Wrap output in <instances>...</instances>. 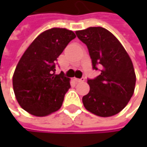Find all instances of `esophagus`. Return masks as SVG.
<instances>
[{
  "label": "esophagus",
  "instance_id": "esophagus-1",
  "mask_svg": "<svg viewBox=\"0 0 147 147\" xmlns=\"http://www.w3.org/2000/svg\"><path fill=\"white\" fill-rule=\"evenodd\" d=\"M76 82H84L85 78L84 77H82V78H75L74 79Z\"/></svg>",
  "mask_w": 147,
  "mask_h": 147
}]
</instances>
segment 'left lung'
<instances>
[{
    "label": "left lung",
    "mask_w": 147,
    "mask_h": 147,
    "mask_svg": "<svg viewBox=\"0 0 147 147\" xmlns=\"http://www.w3.org/2000/svg\"><path fill=\"white\" fill-rule=\"evenodd\" d=\"M76 34L88 49L93 69L100 71L95 78H88L90 90L82 97L84 107L104 117L117 114L130 100L135 87L136 76L128 53L102 27H89Z\"/></svg>",
    "instance_id": "obj_1"
}]
</instances>
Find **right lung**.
I'll return each mask as SVG.
<instances>
[{
  "label": "right lung",
  "mask_w": 147,
  "mask_h": 147,
  "mask_svg": "<svg viewBox=\"0 0 147 147\" xmlns=\"http://www.w3.org/2000/svg\"><path fill=\"white\" fill-rule=\"evenodd\" d=\"M76 37L73 31L53 28L40 34L21 57L13 76L16 99L31 115L47 116L58 111L71 88L70 78L55 73L59 56Z\"/></svg>",
  "instance_id": "1"
}]
</instances>
